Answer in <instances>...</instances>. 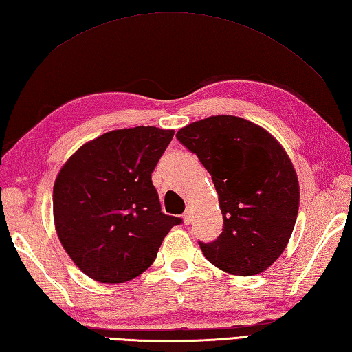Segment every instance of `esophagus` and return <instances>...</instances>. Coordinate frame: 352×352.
<instances>
[{
	"label": "esophagus",
	"mask_w": 352,
	"mask_h": 352,
	"mask_svg": "<svg viewBox=\"0 0 352 352\" xmlns=\"http://www.w3.org/2000/svg\"><path fill=\"white\" fill-rule=\"evenodd\" d=\"M182 219H184V223H186L187 226L192 223V219H193V212H192V208H187L186 212H184V214H182Z\"/></svg>",
	"instance_id": "obj_1"
}]
</instances>
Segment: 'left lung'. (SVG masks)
<instances>
[{
    "label": "left lung",
    "mask_w": 352,
    "mask_h": 352,
    "mask_svg": "<svg viewBox=\"0 0 352 352\" xmlns=\"http://www.w3.org/2000/svg\"><path fill=\"white\" fill-rule=\"evenodd\" d=\"M176 138L212 175L223 212V233L199 243L202 254L227 274L264 272L285 252L298 214V177L286 150L236 116L193 122Z\"/></svg>",
    "instance_id": "1"
}]
</instances>
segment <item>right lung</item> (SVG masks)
<instances>
[{
	"mask_svg": "<svg viewBox=\"0 0 352 352\" xmlns=\"http://www.w3.org/2000/svg\"><path fill=\"white\" fill-rule=\"evenodd\" d=\"M173 129H114L86 142L58 171L54 224L66 254L85 275L117 285L151 266L181 218L160 212L151 173Z\"/></svg>",
	"mask_w": 352,
	"mask_h": 352,
	"instance_id": "add662e5",
	"label": "right lung"
}]
</instances>
